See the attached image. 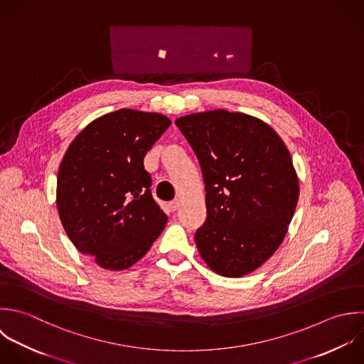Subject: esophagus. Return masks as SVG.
Returning a JSON list of instances; mask_svg holds the SVG:
<instances>
[{
	"label": "esophagus",
	"mask_w": 364,
	"mask_h": 364,
	"mask_svg": "<svg viewBox=\"0 0 364 364\" xmlns=\"http://www.w3.org/2000/svg\"><path fill=\"white\" fill-rule=\"evenodd\" d=\"M178 205H180V201H178V200H173V201L168 204V207H170L171 211H176V210L178 208Z\"/></svg>",
	"instance_id": "esophagus-1"
}]
</instances>
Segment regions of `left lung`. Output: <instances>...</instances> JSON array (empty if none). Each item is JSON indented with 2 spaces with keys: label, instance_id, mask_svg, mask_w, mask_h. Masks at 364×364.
Masks as SVG:
<instances>
[{
  "label": "left lung",
  "instance_id": "left-lung-1",
  "mask_svg": "<svg viewBox=\"0 0 364 364\" xmlns=\"http://www.w3.org/2000/svg\"><path fill=\"white\" fill-rule=\"evenodd\" d=\"M205 184L207 220L196 231L201 258L217 274L244 277L281 245L299 181L292 157L265 122L224 109L178 117Z\"/></svg>",
  "mask_w": 364,
  "mask_h": 364
}]
</instances>
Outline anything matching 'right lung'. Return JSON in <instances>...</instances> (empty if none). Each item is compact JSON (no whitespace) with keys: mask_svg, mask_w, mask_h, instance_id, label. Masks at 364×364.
I'll return each mask as SVG.
<instances>
[{"mask_svg":"<svg viewBox=\"0 0 364 364\" xmlns=\"http://www.w3.org/2000/svg\"><path fill=\"white\" fill-rule=\"evenodd\" d=\"M170 124L160 113L120 109L89 123L62 159L60 223L76 250L105 269L134 265L166 227L143 160Z\"/></svg>","mask_w":364,"mask_h":364,"instance_id":"add662e5","label":"right lung"}]
</instances>
